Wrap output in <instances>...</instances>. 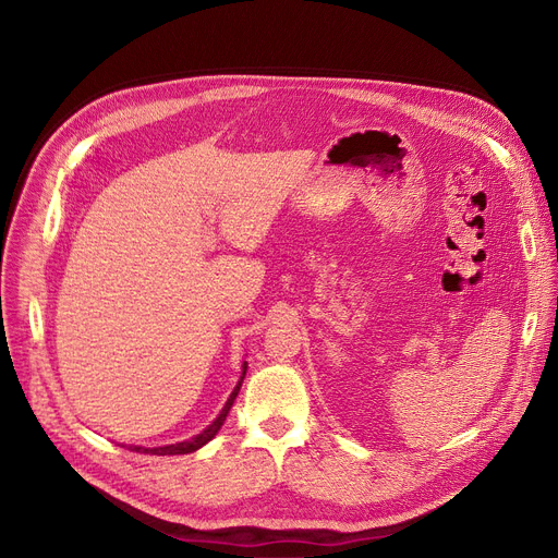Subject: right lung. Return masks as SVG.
<instances>
[{"instance_id":"1","label":"right lung","mask_w":558,"mask_h":558,"mask_svg":"<svg viewBox=\"0 0 558 558\" xmlns=\"http://www.w3.org/2000/svg\"><path fill=\"white\" fill-rule=\"evenodd\" d=\"M246 368H248V364L244 362L242 364V377H240V383H238V387L232 389V393H230V398L226 400V404H223V409L219 412V416L205 427L203 432H198L196 436H192V438H185V441H181V444H171V446H160V448H142V446H129V450H133V452H142V454H158V457H165V454H190V452H196L198 448H203L205 444L208 441H213V438L217 436V432L221 429V425H223V421H226V416H228V412H230V407H232V402H234V398H238V393H240V389H242V383H244V375H246Z\"/></svg>"}]
</instances>
